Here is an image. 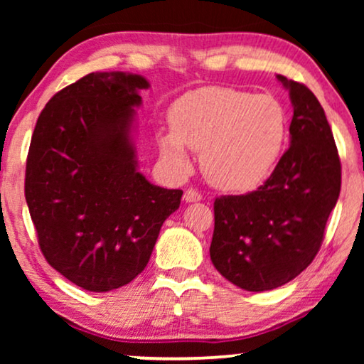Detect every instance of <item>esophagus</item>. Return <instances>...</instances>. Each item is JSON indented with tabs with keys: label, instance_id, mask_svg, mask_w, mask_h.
Wrapping results in <instances>:
<instances>
[{
	"label": "esophagus",
	"instance_id": "34e87169",
	"mask_svg": "<svg viewBox=\"0 0 364 364\" xmlns=\"http://www.w3.org/2000/svg\"><path fill=\"white\" fill-rule=\"evenodd\" d=\"M183 200H186V202H198V200H202V193L196 191V188H187L186 193H183Z\"/></svg>",
	"mask_w": 364,
	"mask_h": 364
}]
</instances>
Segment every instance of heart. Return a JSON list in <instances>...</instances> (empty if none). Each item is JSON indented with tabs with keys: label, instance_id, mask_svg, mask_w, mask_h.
<instances>
[{
	"label": "heart",
	"instance_id": "b5f03b06",
	"mask_svg": "<svg viewBox=\"0 0 364 364\" xmlns=\"http://www.w3.org/2000/svg\"><path fill=\"white\" fill-rule=\"evenodd\" d=\"M171 126L159 137L164 156L186 167L188 149L202 152L207 178L228 192L255 191L272 176L290 129L277 97L222 86L182 96L171 111Z\"/></svg>",
	"mask_w": 364,
	"mask_h": 364
}]
</instances>
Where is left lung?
Listing matches in <instances>:
<instances>
[{
    "label": "left lung",
    "mask_w": 364,
    "mask_h": 364,
    "mask_svg": "<svg viewBox=\"0 0 364 364\" xmlns=\"http://www.w3.org/2000/svg\"><path fill=\"white\" fill-rule=\"evenodd\" d=\"M293 106L290 147L257 191L213 202V267L247 291L300 275L320 250L341 188V162L325 111L305 84L277 76Z\"/></svg>",
    "instance_id": "left-lung-1"
}]
</instances>
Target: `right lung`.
Returning <instances> with one entry per match:
<instances>
[{
  "mask_svg": "<svg viewBox=\"0 0 364 364\" xmlns=\"http://www.w3.org/2000/svg\"><path fill=\"white\" fill-rule=\"evenodd\" d=\"M146 77L91 73L54 94L39 114L24 196L54 270L87 291L127 285L151 258L182 191L137 172L134 107Z\"/></svg>",
  "mask_w": 364,
  "mask_h": 364,
  "instance_id": "obj_1",
  "label": "right lung"
}]
</instances>
